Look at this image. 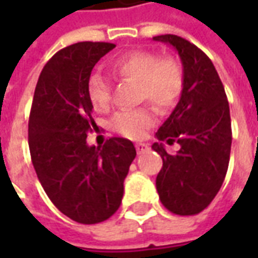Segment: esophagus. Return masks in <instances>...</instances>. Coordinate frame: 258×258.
I'll list each match as a JSON object with an SVG mask.
<instances>
[{
    "mask_svg": "<svg viewBox=\"0 0 258 258\" xmlns=\"http://www.w3.org/2000/svg\"><path fill=\"white\" fill-rule=\"evenodd\" d=\"M135 149H137V153H138V155H142V153H145V152L149 149V145H148V144H142V142H140V144H137V145H135Z\"/></svg>",
    "mask_w": 258,
    "mask_h": 258,
    "instance_id": "1",
    "label": "esophagus"
}]
</instances>
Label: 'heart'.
Segmentation results:
<instances>
[{
  "label": "heart",
  "mask_w": 258,
  "mask_h": 258,
  "mask_svg": "<svg viewBox=\"0 0 258 258\" xmlns=\"http://www.w3.org/2000/svg\"><path fill=\"white\" fill-rule=\"evenodd\" d=\"M112 73L121 80L138 85V101H148L159 112H167L175 106L184 90V70L174 58H160L152 51H134L114 59L110 63ZM87 92L92 106L105 112L110 105V83L101 74H92ZM155 123L151 109L118 112L113 116L110 127L123 137L140 140Z\"/></svg>",
  "instance_id": "obj_1"
}]
</instances>
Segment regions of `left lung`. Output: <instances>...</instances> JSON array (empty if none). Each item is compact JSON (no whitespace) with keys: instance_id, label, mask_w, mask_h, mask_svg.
<instances>
[{"instance_id":"1","label":"left lung","mask_w":258,"mask_h":258,"mask_svg":"<svg viewBox=\"0 0 258 258\" xmlns=\"http://www.w3.org/2000/svg\"><path fill=\"white\" fill-rule=\"evenodd\" d=\"M175 48L184 70V90L170 117L157 130L159 141L179 144L168 155L163 144L152 149L163 159L156 189L163 206L178 216L205 210L221 188L229 163L232 130L225 90L202 49L174 34L153 37Z\"/></svg>"}]
</instances>
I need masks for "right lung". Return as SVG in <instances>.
<instances>
[{
  "label": "right lung",
  "mask_w": 258,
  "mask_h": 258,
  "mask_svg": "<svg viewBox=\"0 0 258 258\" xmlns=\"http://www.w3.org/2000/svg\"><path fill=\"white\" fill-rule=\"evenodd\" d=\"M114 47L84 41L58 51L42 69L31 103L29 148L37 177L56 209L80 224H98L117 211L137 156L125 138L113 137L103 146L87 144L96 125L88 80Z\"/></svg>",
  "instance_id": "right-lung-1"
}]
</instances>
